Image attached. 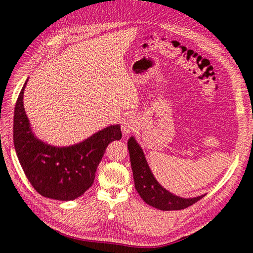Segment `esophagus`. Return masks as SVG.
I'll return each mask as SVG.
<instances>
[{"mask_svg": "<svg viewBox=\"0 0 253 253\" xmlns=\"http://www.w3.org/2000/svg\"><path fill=\"white\" fill-rule=\"evenodd\" d=\"M140 127V121L133 116H128L126 119H124L123 122H122V131H123L124 135H128L131 132L137 131Z\"/></svg>", "mask_w": 253, "mask_h": 253, "instance_id": "1", "label": "esophagus"}]
</instances>
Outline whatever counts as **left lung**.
Here are the masks:
<instances>
[{"instance_id":"left-lung-1","label":"left lung","mask_w":253,"mask_h":253,"mask_svg":"<svg viewBox=\"0 0 253 253\" xmlns=\"http://www.w3.org/2000/svg\"><path fill=\"white\" fill-rule=\"evenodd\" d=\"M127 146L133 173L134 187L146 204L163 211L181 210L191 206L192 204L205 197V194H202L200 197L186 199L169 192L154 177L146 161L142 147L133 136H130Z\"/></svg>"}]
</instances>
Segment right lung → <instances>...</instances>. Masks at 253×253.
Segmentation results:
<instances>
[{
  "instance_id": "obj_1",
  "label": "right lung",
  "mask_w": 253,
  "mask_h": 253,
  "mask_svg": "<svg viewBox=\"0 0 253 253\" xmlns=\"http://www.w3.org/2000/svg\"><path fill=\"white\" fill-rule=\"evenodd\" d=\"M27 82L28 79L15 103L13 117V142L20 164L41 195L58 201L75 200L93 184L96 168L107 146L121 140V126L110 125L66 147L41 141L32 132L24 108Z\"/></svg>"
}]
</instances>
